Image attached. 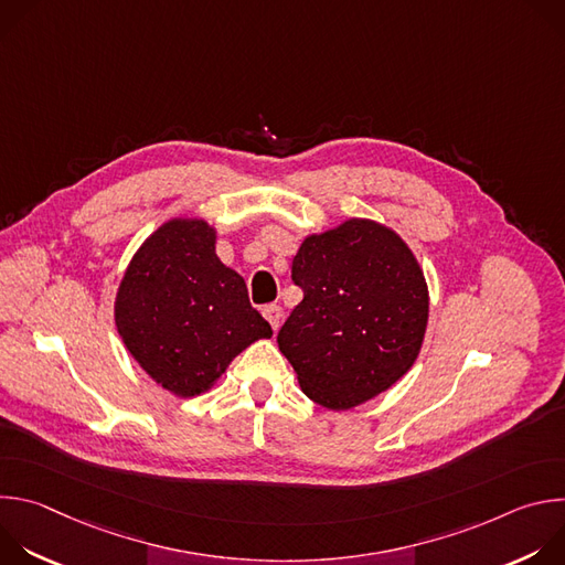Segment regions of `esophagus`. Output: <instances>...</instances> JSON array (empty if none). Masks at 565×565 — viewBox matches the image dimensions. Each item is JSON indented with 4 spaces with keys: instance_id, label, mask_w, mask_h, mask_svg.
<instances>
[{
    "instance_id": "1",
    "label": "esophagus",
    "mask_w": 565,
    "mask_h": 565,
    "mask_svg": "<svg viewBox=\"0 0 565 565\" xmlns=\"http://www.w3.org/2000/svg\"><path fill=\"white\" fill-rule=\"evenodd\" d=\"M264 317L268 319V324L273 327V331H277V329L281 327V321H284V308L277 306V303L266 306V308H264Z\"/></svg>"
}]
</instances>
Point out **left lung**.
Returning a JSON list of instances; mask_svg holds the SVG:
<instances>
[{
	"mask_svg": "<svg viewBox=\"0 0 565 565\" xmlns=\"http://www.w3.org/2000/svg\"><path fill=\"white\" fill-rule=\"evenodd\" d=\"M303 288L277 335L301 391L331 412H349L391 388L425 342L429 288L393 227L347 218L308 234L292 259Z\"/></svg>",
	"mask_w": 565,
	"mask_h": 565,
	"instance_id": "obj_1",
	"label": "left lung"
}]
</instances>
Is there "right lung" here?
I'll list each match as a JSON object with an SVG mask.
<instances>
[{"mask_svg": "<svg viewBox=\"0 0 565 565\" xmlns=\"http://www.w3.org/2000/svg\"><path fill=\"white\" fill-rule=\"evenodd\" d=\"M114 319L138 366L177 397L210 391L241 351L273 335L244 277L216 257V227L199 216H174L142 241Z\"/></svg>", "mask_w": 565, "mask_h": 565, "instance_id": "obj_1", "label": "right lung"}]
</instances>
